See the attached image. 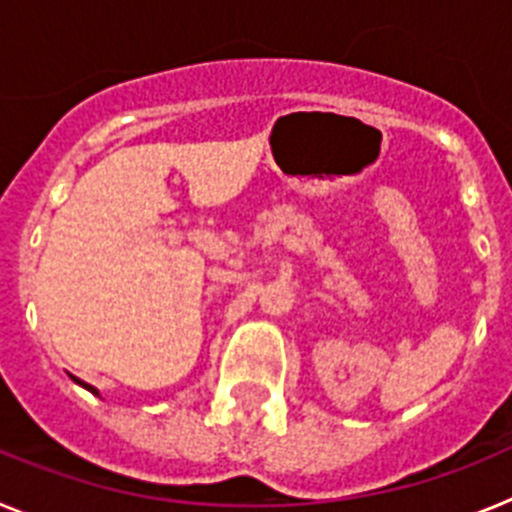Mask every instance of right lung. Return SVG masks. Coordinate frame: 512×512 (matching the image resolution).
<instances>
[{"instance_id": "1", "label": "right lung", "mask_w": 512, "mask_h": 512, "mask_svg": "<svg viewBox=\"0 0 512 512\" xmlns=\"http://www.w3.org/2000/svg\"><path fill=\"white\" fill-rule=\"evenodd\" d=\"M74 379H76V377H74ZM76 384H81V387H84V390H89V392H92V395H99V390H97V387H92V384L81 382V379H76Z\"/></svg>"}]
</instances>
